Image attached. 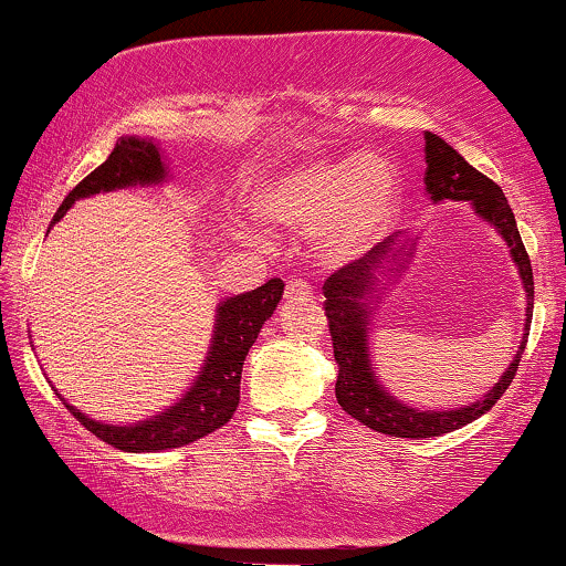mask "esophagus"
Returning a JSON list of instances; mask_svg holds the SVG:
<instances>
[{"label":"esophagus","instance_id":"obj_1","mask_svg":"<svg viewBox=\"0 0 566 566\" xmlns=\"http://www.w3.org/2000/svg\"><path fill=\"white\" fill-rule=\"evenodd\" d=\"M310 296V285L302 277H291L289 283H285V298H304Z\"/></svg>","mask_w":566,"mask_h":566}]
</instances>
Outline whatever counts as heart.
<instances>
[{
    "instance_id": "heart-1",
    "label": "heart",
    "mask_w": 566,
    "mask_h": 566,
    "mask_svg": "<svg viewBox=\"0 0 566 566\" xmlns=\"http://www.w3.org/2000/svg\"><path fill=\"white\" fill-rule=\"evenodd\" d=\"M401 207V180L380 155L315 159L272 172L251 188L249 209L264 226L317 233L327 256L359 254L394 226ZM243 239L251 230L235 222Z\"/></svg>"
}]
</instances>
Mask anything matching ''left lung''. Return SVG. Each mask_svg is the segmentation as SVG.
Instances as JSON below:
<instances>
[{"label": "left lung", "mask_w": 566, "mask_h": 566, "mask_svg": "<svg viewBox=\"0 0 566 566\" xmlns=\"http://www.w3.org/2000/svg\"><path fill=\"white\" fill-rule=\"evenodd\" d=\"M424 163H428L424 188H428L432 201H470L480 218L491 222L501 233V239L506 241L527 296V325L525 333H522L517 357L512 359L506 373L501 375L496 386L488 390L483 399L470 403V407L449 411L415 409L394 399V396L380 388L378 375L373 373V365H369L367 346L369 302H373L375 285L380 283V275H386L390 270H401L409 262V256L415 254V241H403V247L394 251L388 239L378 243L373 251H367L365 256L333 272L323 285V294L325 317L333 340V357L338 361L336 399L354 420L396 438L443 436V432L464 428V424L478 420L480 415H485L501 399V394L514 380V375H517L520 357L525 352L530 336V319H533V268H530V256L525 243L520 239L517 220H514V212L509 207L504 191L436 134H424Z\"/></svg>", "instance_id": "1"}]
</instances>
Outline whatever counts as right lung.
I'll list each match as a JSON object with an SVG mask.
<instances>
[{
	"label": "right lung",
	"mask_w": 566,
	"mask_h": 566,
	"mask_svg": "<svg viewBox=\"0 0 566 566\" xmlns=\"http://www.w3.org/2000/svg\"><path fill=\"white\" fill-rule=\"evenodd\" d=\"M165 178L167 167L163 163V155H159V146L149 138L125 136L115 144L113 155L67 193L57 214H54V222L62 220V214L78 199L125 186L163 184ZM281 296L283 281L281 277H270L260 289L226 298L218 306L212 344H209V354L197 382L186 390V396L176 407L163 411V415L136 424H104L91 420L70 403H65V407L73 411V417L83 428L120 451L138 453L178 449V446L193 443L197 438L209 436V432L230 422L235 407H239L243 359H247L249 348L260 336L262 325L275 312Z\"/></svg>",
	"instance_id": "right-lung-1"
}]
</instances>
